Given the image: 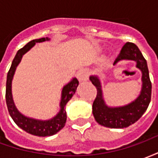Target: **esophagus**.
Masks as SVG:
<instances>
[{"label": "esophagus", "instance_id": "esophagus-1", "mask_svg": "<svg viewBox=\"0 0 158 158\" xmlns=\"http://www.w3.org/2000/svg\"><path fill=\"white\" fill-rule=\"evenodd\" d=\"M78 79L79 81H85L88 79V73L85 70H81L78 73Z\"/></svg>", "mask_w": 158, "mask_h": 158}]
</instances>
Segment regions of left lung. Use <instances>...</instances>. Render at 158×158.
<instances>
[{"mask_svg": "<svg viewBox=\"0 0 158 158\" xmlns=\"http://www.w3.org/2000/svg\"><path fill=\"white\" fill-rule=\"evenodd\" d=\"M122 60H131L136 62V68L141 71L142 87L139 96L132 102L122 106H108L103 99L102 83L98 76L91 75L89 80L96 86L97 95L92 106V113L99 124L112 129H123L138 121L149 106L152 96V83L146 63L137 45L127 42L114 61L113 65Z\"/></svg>", "mask_w": 158, "mask_h": 158, "instance_id": "obj_1", "label": "left lung"}]
</instances>
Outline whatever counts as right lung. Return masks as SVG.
I'll use <instances>...</instances> for the list:
<instances>
[{"label": "right lung", "mask_w": 158, "mask_h": 158, "mask_svg": "<svg viewBox=\"0 0 158 158\" xmlns=\"http://www.w3.org/2000/svg\"><path fill=\"white\" fill-rule=\"evenodd\" d=\"M50 40L47 37L46 38H40V39L33 40L29 41L27 45H25L23 48L18 51L15 57L12 62L11 68L7 73L6 77V102L8 109L9 114L12 117L13 121L15 122L19 128L23 129L29 134L36 136H51L55 135L60 131L65 126L66 120H67V113H66L65 106L69 100L71 99L74 95L77 87L79 85V81L76 78L68 83L66 85L63 86L62 90V97L60 102V111L54 118L48 120H39L32 118H29L24 115L17 109L12 95V81L13 79V75L15 73V70L17 67L21 62L23 56L28 52L32 48L36 43Z\"/></svg>", "instance_id": "1"}]
</instances>
